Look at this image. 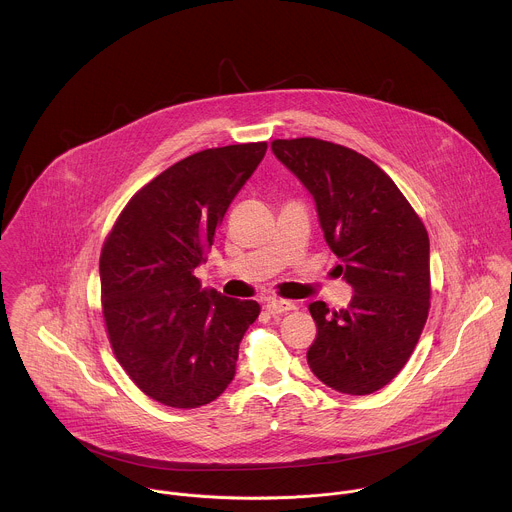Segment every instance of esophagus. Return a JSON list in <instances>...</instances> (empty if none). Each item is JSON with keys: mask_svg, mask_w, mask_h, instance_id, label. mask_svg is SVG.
<instances>
[{"mask_svg": "<svg viewBox=\"0 0 512 512\" xmlns=\"http://www.w3.org/2000/svg\"><path fill=\"white\" fill-rule=\"evenodd\" d=\"M265 309L271 313V315H281V313H289L295 309V303L291 301H283V299H269L265 303Z\"/></svg>", "mask_w": 512, "mask_h": 512, "instance_id": "esophagus-1", "label": "esophagus"}]
</instances>
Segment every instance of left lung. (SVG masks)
Returning a JSON list of instances; mask_svg holds the SVG:
<instances>
[{"label":"left lung","mask_w":512,"mask_h":512,"mask_svg":"<svg viewBox=\"0 0 512 512\" xmlns=\"http://www.w3.org/2000/svg\"><path fill=\"white\" fill-rule=\"evenodd\" d=\"M275 157L313 195L343 279L347 309L309 305L317 337L307 363L327 387L371 395L409 361L429 315V235L395 181L365 155L329 141L275 139Z\"/></svg>","instance_id":"8db88e82"}]
</instances>
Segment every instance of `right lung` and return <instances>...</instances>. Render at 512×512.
I'll return each mask as SVG.
<instances>
[{
    "label": "right lung",
    "mask_w": 512,
    "mask_h": 512,
    "mask_svg": "<svg viewBox=\"0 0 512 512\" xmlns=\"http://www.w3.org/2000/svg\"><path fill=\"white\" fill-rule=\"evenodd\" d=\"M265 151L267 143H241L177 161L131 197L103 245L109 343L131 381L161 405H207L235 377L239 343L261 307L201 289L193 271Z\"/></svg>",
    "instance_id": "obj_1"
}]
</instances>
